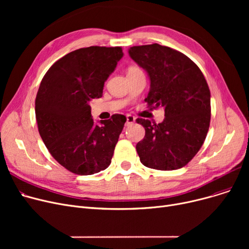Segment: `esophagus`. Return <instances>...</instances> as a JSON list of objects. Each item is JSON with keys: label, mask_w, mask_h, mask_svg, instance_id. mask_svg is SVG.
I'll return each mask as SVG.
<instances>
[{"label": "esophagus", "mask_w": 249, "mask_h": 249, "mask_svg": "<svg viewBox=\"0 0 249 249\" xmlns=\"http://www.w3.org/2000/svg\"><path fill=\"white\" fill-rule=\"evenodd\" d=\"M135 122V117L132 115H127V121H126V126L132 125Z\"/></svg>", "instance_id": "obj_1"}]
</instances>
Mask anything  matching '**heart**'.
Wrapping results in <instances>:
<instances>
[{"label": "heart", "mask_w": 249, "mask_h": 249, "mask_svg": "<svg viewBox=\"0 0 249 249\" xmlns=\"http://www.w3.org/2000/svg\"><path fill=\"white\" fill-rule=\"evenodd\" d=\"M136 70H139L137 67H130L128 69V71H136Z\"/></svg>", "instance_id": "b5f03b06"}]
</instances>
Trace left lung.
Masks as SVG:
<instances>
[{
	"instance_id": "8db88e82",
	"label": "left lung",
	"mask_w": 249,
	"mask_h": 249,
	"mask_svg": "<svg viewBox=\"0 0 249 249\" xmlns=\"http://www.w3.org/2000/svg\"><path fill=\"white\" fill-rule=\"evenodd\" d=\"M129 55L149 75L148 107L163 108L165 116L159 124L136 119L145 129L136 145L141 163L159 171L187 165L210 126L211 94L203 72L184 53L158 43L130 47Z\"/></svg>"
}]
</instances>
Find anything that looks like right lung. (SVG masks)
Here are the masks:
<instances>
[{"label": "right lung", "mask_w": 249, "mask_h": 249, "mask_svg": "<svg viewBox=\"0 0 249 249\" xmlns=\"http://www.w3.org/2000/svg\"><path fill=\"white\" fill-rule=\"evenodd\" d=\"M123 56L120 46H89L70 52L51 65L35 100V115L45 146L71 173L94 175L113 158L126 117L95 124L89 102L101 98L104 84Z\"/></svg>", "instance_id": "right-lung-1"}]
</instances>
